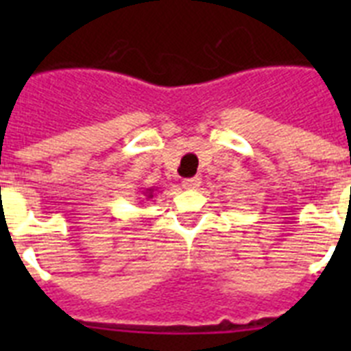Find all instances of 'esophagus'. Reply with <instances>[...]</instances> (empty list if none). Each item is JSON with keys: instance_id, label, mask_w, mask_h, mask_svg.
I'll list each match as a JSON object with an SVG mask.
<instances>
[{"instance_id": "esophagus-1", "label": "esophagus", "mask_w": 351, "mask_h": 351, "mask_svg": "<svg viewBox=\"0 0 351 351\" xmlns=\"http://www.w3.org/2000/svg\"><path fill=\"white\" fill-rule=\"evenodd\" d=\"M200 178H188V179H184V181H182V188H184V190H197L198 186H200Z\"/></svg>"}]
</instances>
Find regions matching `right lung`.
I'll return each instance as SVG.
<instances>
[{"instance_id":"add662e5","label":"right lung","mask_w":351,"mask_h":351,"mask_svg":"<svg viewBox=\"0 0 351 351\" xmlns=\"http://www.w3.org/2000/svg\"><path fill=\"white\" fill-rule=\"evenodd\" d=\"M153 193H154V188H145V190H142V197L145 198V200H151L153 198Z\"/></svg>"}]
</instances>
